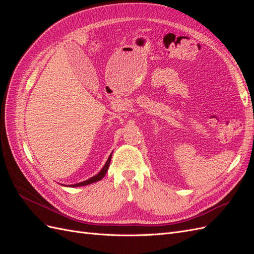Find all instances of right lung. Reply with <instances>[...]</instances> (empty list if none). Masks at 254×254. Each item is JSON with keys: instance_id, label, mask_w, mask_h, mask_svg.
<instances>
[{"instance_id": "obj_1", "label": "right lung", "mask_w": 254, "mask_h": 254, "mask_svg": "<svg viewBox=\"0 0 254 254\" xmlns=\"http://www.w3.org/2000/svg\"><path fill=\"white\" fill-rule=\"evenodd\" d=\"M111 156H112V153L109 156L108 160H107V162L105 163L104 167H103L102 170L99 171L95 176L91 177V178H89V179L86 180V181H82V182H79V183H75V184H71V186H64V187H68V188H78V187L88 186V184H91V183H94V182H96V181L102 180V179L104 178V177H105L107 171H108V168H109L110 161H111ZM61 186H64V184H61Z\"/></svg>"}]
</instances>
